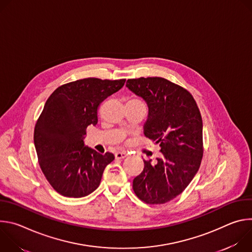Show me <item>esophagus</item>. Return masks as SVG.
I'll list each match as a JSON object with an SVG mask.
<instances>
[{"mask_svg": "<svg viewBox=\"0 0 252 252\" xmlns=\"http://www.w3.org/2000/svg\"><path fill=\"white\" fill-rule=\"evenodd\" d=\"M126 156H127V154L125 153V152H118V153H116V155H115V157H116L117 159H123V158H125Z\"/></svg>", "mask_w": 252, "mask_h": 252, "instance_id": "34e87169", "label": "esophagus"}]
</instances>
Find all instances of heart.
<instances>
[{"label": "heart", "instance_id": "obj_1", "mask_svg": "<svg viewBox=\"0 0 252 252\" xmlns=\"http://www.w3.org/2000/svg\"><path fill=\"white\" fill-rule=\"evenodd\" d=\"M127 102H137V103H142V102H141V100H140V99H138V98H136V97H130V98L127 100Z\"/></svg>", "mask_w": 252, "mask_h": 252}]
</instances>
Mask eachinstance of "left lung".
<instances>
[{"label":"left lung","instance_id":"left-lung-1","mask_svg":"<svg viewBox=\"0 0 252 252\" xmlns=\"http://www.w3.org/2000/svg\"><path fill=\"white\" fill-rule=\"evenodd\" d=\"M126 87L146 100L145 135L158 143L162 157L134 177L135 195L148 204H163L181 194L196 174L203 157L202 119L192 94L159 77L129 79Z\"/></svg>","mask_w":252,"mask_h":252}]
</instances>
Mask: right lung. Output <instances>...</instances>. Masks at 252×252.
I'll return each mask as SVG.
<instances>
[{"instance_id":"add662e5","label":"right lung","mask_w":252,"mask_h":252,"mask_svg":"<svg viewBox=\"0 0 252 252\" xmlns=\"http://www.w3.org/2000/svg\"><path fill=\"white\" fill-rule=\"evenodd\" d=\"M126 79L87 78L64 84L47 99L33 130L40 167L52 188L66 197L95 190L105 166L115 159L85 147L88 126L97 124L101 101L121 90Z\"/></svg>"}]
</instances>
